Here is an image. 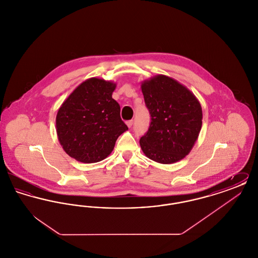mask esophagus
<instances>
[{
    "mask_svg": "<svg viewBox=\"0 0 258 258\" xmlns=\"http://www.w3.org/2000/svg\"><path fill=\"white\" fill-rule=\"evenodd\" d=\"M133 123H134V121H133V120H130V121L126 122V125H127L128 127H132V126H133Z\"/></svg>",
    "mask_w": 258,
    "mask_h": 258,
    "instance_id": "esophagus-1",
    "label": "esophagus"
}]
</instances>
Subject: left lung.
<instances>
[{"label":"left lung","mask_w":258,"mask_h":258,"mask_svg":"<svg viewBox=\"0 0 258 258\" xmlns=\"http://www.w3.org/2000/svg\"><path fill=\"white\" fill-rule=\"evenodd\" d=\"M141 90L151 114L147 134L139 141L143 153L162 164L183 160L202 126L199 100L186 87L163 74L144 80Z\"/></svg>","instance_id":"left-lung-1"}]
</instances>
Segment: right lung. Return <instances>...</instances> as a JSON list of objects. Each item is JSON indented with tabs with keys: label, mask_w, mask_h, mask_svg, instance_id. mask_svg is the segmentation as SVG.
Instances as JSON below:
<instances>
[{
	"label": "right lung",
	"mask_w": 258,
	"mask_h": 258,
	"mask_svg": "<svg viewBox=\"0 0 258 258\" xmlns=\"http://www.w3.org/2000/svg\"><path fill=\"white\" fill-rule=\"evenodd\" d=\"M116 83L92 77L61 103L56 131L63 151L74 160L94 163L106 159L117 138L127 131L120 105L112 98Z\"/></svg>",
	"instance_id": "add662e5"
}]
</instances>
